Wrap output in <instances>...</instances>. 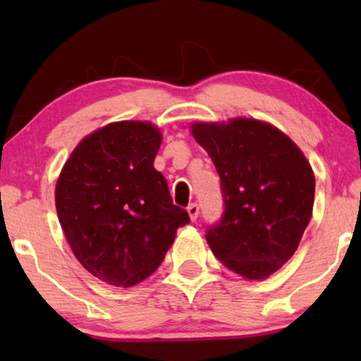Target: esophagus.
<instances>
[{
    "mask_svg": "<svg viewBox=\"0 0 361 361\" xmlns=\"http://www.w3.org/2000/svg\"><path fill=\"white\" fill-rule=\"evenodd\" d=\"M187 214H189L192 221H195L197 216H199V205H197V204H190L189 207H187Z\"/></svg>",
    "mask_w": 361,
    "mask_h": 361,
    "instance_id": "esophagus-1",
    "label": "esophagus"
}]
</instances>
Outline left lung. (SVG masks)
I'll return each instance as SVG.
<instances>
[{"instance_id": "1", "label": "left lung", "mask_w": 361, "mask_h": 361, "mask_svg": "<svg viewBox=\"0 0 361 361\" xmlns=\"http://www.w3.org/2000/svg\"><path fill=\"white\" fill-rule=\"evenodd\" d=\"M189 128L214 161L225 200L207 243L241 278H269L293 258L312 216L315 177L307 157L286 133L255 118Z\"/></svg>"}]
</instances>
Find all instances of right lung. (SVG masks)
I'll return each mask as SVG.
<instances>
[{"instance_id": "1", "label": "right lung", "mask_w": 361, "mask_h": 361, "mask_svg": "<svg viewBox=\"0 0 361 361\" xmlns=\"http://www.w3.org/2000/svg\"><path fill=\"white\" fill-rule=\"evenodd\" d=\"M162 133L154 123L113 121L71 152L56 184V209L67 243L103 283L131 288L154 273L189 224L154 169Z\"/></svg>"}]
</instances>
